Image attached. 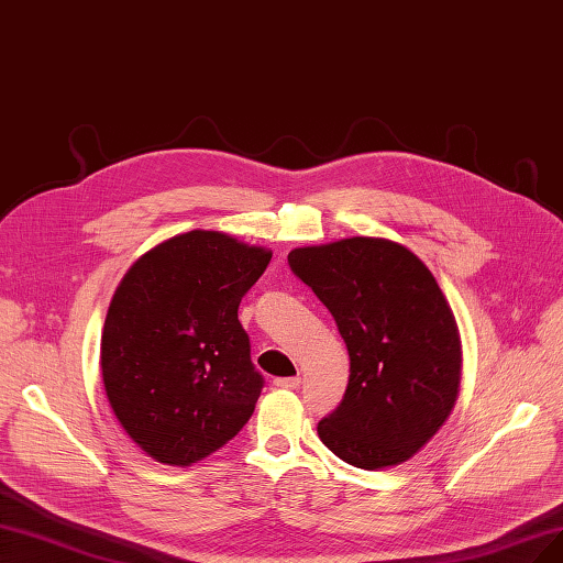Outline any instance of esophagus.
I'll list each match as a JSON object with an SVG mask.
<instances>
[{"label":"esophagus","instance_id":"esophagus-1","mask_svg":"<svg viewBox=\"0 0 563 563\" xmlns=\"http://www.w3.org/2000/svg\"><path fill=\"white\" fill-rule=\"evenodd\" d=\"M302 378L300 376H284V378H275V386L277 388H284V390H296L300 388Z\"/></svg>","mask_w":563,"mask_h":563}]
</instances>
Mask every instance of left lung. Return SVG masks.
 <instances>
[{"instance_id": "obj_1", "label": "left lung", "mask_w": 563, "mask_h": 563, "mask_svg": "<svg viewBox=\"0 0 563 563\" xmlns=\"http://www.w3.org/2000/svg\"><path fill=\"white\" fill-rule=\"evenodd\" d=\"M288 265L328 307L351 357L340 407L319 422L321 441L357 468L407 462L460 390L457 323L437 279L407 246L380 238L300 246Z\"/></svg>"}]
</instances>
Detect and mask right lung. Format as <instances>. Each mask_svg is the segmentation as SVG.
I'll return each mask as SVG.
<instances>
[{
    "instance_id": "add662e5",
    "label": "right lung",
    "mask_w": 563,
    "mask_h": 563,
    "mask_svg": "<svg viewBox=\"0 0 563 563\" xmlns=\"http://www.w3.org/2000/svg\"><path fill=\"white\" fill-rule=\"evenodd\" d=\"M273 258L219 231L175 235L129 267L108 307L101 374L126 434L189 466L252 418L263 374L238 307Z\"/></svg>"
}]
</instances>
